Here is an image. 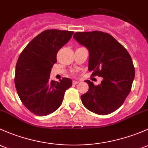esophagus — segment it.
I'll return each instance as SVG.
<instances>
[{"mask_svg": "<svg viewBox=\"0 0 148 148\" xmlns=\"http://www.w3.org/2000/svg\"><path fill=\"white\" fill-rule=\"evenodd\" d=\"M77 83H79V82L77 81V80H73V85H76L77 84Z\"/></svg>", "mask_w": 148, "mask_h": 148, "instance_id": "obj_1", "label": "esophagus"}]
</instances>
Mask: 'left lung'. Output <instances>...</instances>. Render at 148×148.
<instances>
[{
    "label": "left lung",
    "instance_id": "8db88e82",
    "mask_svg": "<svg viewBox=\"0 0 148 148\" xmlns=\"http://www.w3.org/2000/svg\"><path fill=\"white\" fill-rule=\"evenodd\" d=\"M73 38L89 51L88 70L92 75L103 77L100 85L85 80L89 86L82 95L88 110L108 115L118 110L130 93L135 68L127 50L111 35L101 31L77 32Z\"/></svg>",
    "mask_w": 148,
    "mask_h": 148
}]
</instances>
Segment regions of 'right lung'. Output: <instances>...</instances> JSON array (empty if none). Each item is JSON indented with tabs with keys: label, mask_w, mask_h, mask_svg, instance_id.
Segmentation results:
<instances>
[{
	"label": "right lung",
	"mask_w": 148,
	"mask_h": 148,
	"mask_svg": "<svg viewBox=\"0 0 148 148\" xmlns=\"http://www.w3.org/2000/svg\"><path fill=\"white\" fill-rule=\"evenodd\" d=\"M74 32L46 30L35 37L20 55L16 66L15 85L21 102L38 116L55 112L62 104L65 92L72 80L63 77L60 82L50 80L59 50Z\"/></svg>",
	"instance_id": "add662e5"
}]
</instances>
